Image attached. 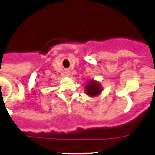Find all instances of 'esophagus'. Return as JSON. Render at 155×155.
Here are the masks:
<instances>
[{
    "instance_id": "esophagus-1",
    "label": "esophagus",
    "mask_w": 155,
    "mask_h": 155,
    "mask_svg": "<svg viewBox=\"0 0 155 155\" xmlns=\"http://www.w3.org/2000/svg\"><path fill=\"white\" fill-rule=\"evenodd\" d=\"M70 74H71L70 71H69V70L65 71V75H67V76H69V75H70Z\"/></svg>"
}]
</instances>
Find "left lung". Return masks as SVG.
Instances as JSON below:
<instances>
[{
	"mask_svg": "<svg viewBox=\"0 0 155 155\" xmlns=\"http://www.w3.org/2000/svg\"><path fill=\"white\" fill-rule=\"evenodd\" d=\"M102 87L99 83L95 80H90L87 83V85L85 86V91L87 92V95L90 97H96L101 92Z\"/></svg>",
	"mask_w": 155,
	"mask_h": 155,
	"instance_id": "8db88e82",
	"label": "left lung"
}]
</instances>
